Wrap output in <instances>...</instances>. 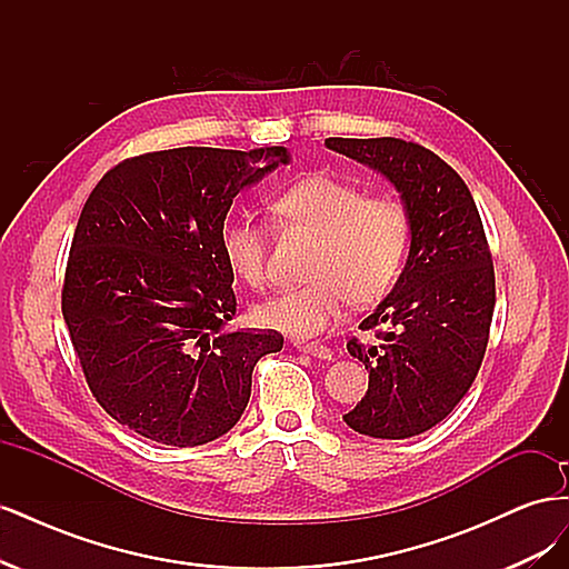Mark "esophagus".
Wrapping results in <instances>:
<instances>
[{"mask_svg": "<svg viewBox=\"0 0 569 569\" xmlns=\"http://www.w3.org/2000/svg\"><path fill=\"white\" fill-rule=\"evenodd\" d=\"M297 351L301 353H311L316 358H332V351L325 347V343H318V341H297L295 343Z\"/></svg>", "mask_w": 569, "mask_h": 569, "instance_id": "obj_1", "label": "esophagus"}]
</instances>
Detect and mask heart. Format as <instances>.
<instances>
[{
	"label": "heart",
	"mask_w": 569,
	"mask_h": 569,
	"mask_svg": "<svg viewBox=\"0 0 569 569\" xmlns=\"http://www.w3.org/2000/svg\"><path fill=\"white\" fill-rule=\"evenodd\" d=\"M272 213L287 228L318 234L303 287L284 289L253 308V320L295 337H313L335 325L349 299L370 306L399 280L410 244V218L391 194H363L353 182L313 173L272 199ZM222 256L249 287L268 280V234L249 218L222 230Z\"/></svg>",
	"instance_id": "1"
}]
</instances>
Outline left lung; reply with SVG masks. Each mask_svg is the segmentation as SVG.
Returning a JSON list of instances; mask_svg holds the SVG:
<instances>
[{
	"label": "left lung",
	"instance_id": "8db88e82",
	"mask_svg": "<svg viewBox=\"0 0 569 569\" xmlns=\"http://www.w3.org/2000/svg\"><path fill=\"white\" fill-rule=\"evenodd\" d=\"M325 144L387 176L410 218L401 278L358 325L375 343H347L370 382L343 422L375 439L416 437L458 406L487 353L496 278L485 226L468 184L422 144L399 137Z\"/></svg>",
	"mask_w": 569,
	"mask_h": 569
}]
</instances>
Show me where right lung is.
<instances>
[{
    "mask_svg": "<svg viewBox=\"0 0 569 569\" xmlns=\"http://www.w3.org/2000/svg\"><path fill=\"white\" fill-rule=\"evenodd\" d=\"M289 161L284 147H180L113 166L84 201L61 311L97 403L140 437L209 443L237 425L251 375L284 337L230 330L222 226L232 199Z\"/></svg>",
    "mask_w": 569,
    "mask_h": 569,
    "instance_id": "1",
    "label": "right lung"
}]
</instances>
